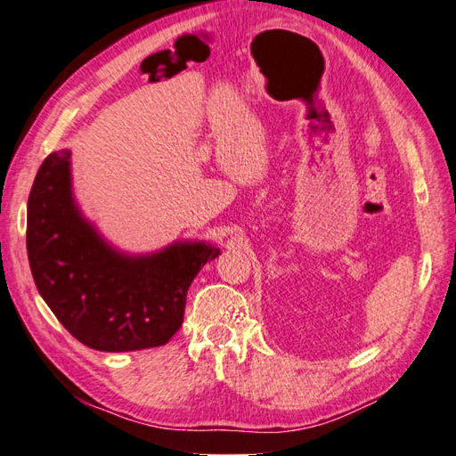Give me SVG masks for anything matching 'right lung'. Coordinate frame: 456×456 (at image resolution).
Wrapping results in <instances>:
<instances>
[{"instance_id":"obj_1","label":"right lung","mask_w":456,"mask_h":456,"mask_svg":"<svg viewBox=\"0 0 456 456\" xmlns=\"http://www.w3.org/2000/svg\"><path fill=\"white\" fill-rule=\"evenodd\" d=\"M68 149L41 164L27 203V255L38 294L68 333L103 353L167 345L193 278L221 250L176 240L147 255L110 245L72 193Z\"/></svg>"}]
</instances>
